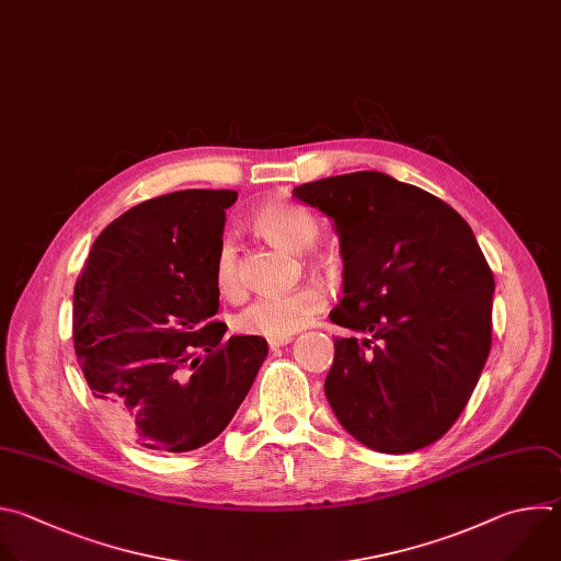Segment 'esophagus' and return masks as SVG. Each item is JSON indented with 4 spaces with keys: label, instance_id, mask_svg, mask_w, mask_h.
<instances>
[{
    "label": "esophagus",
    "instance_id": "esophagus-1",
    "mask_svg": "<svg viewBox=\"0 0 561 561\" xmlns=\"http://www.w3.org/2000/svg\"><path fill=\"white\" fill-rule=\"evenodd\" d=\"M291 343V335H285V339H270V347L272 350H278V347H285Z\"/></svg>",
    "mask_w": 561,
    "mask_h": 561
}]
</instances>
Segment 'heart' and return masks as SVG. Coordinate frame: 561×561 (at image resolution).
<instances>
[{
    "instance_id": "heart-1",
    "label": "heart",
    "mask_w": 561,
    "mask_h": 561,
    "mask_svg": "<svg viewBox=\"0 0 561 561\" xmlns=\"http://www.w3.org/2000/svg\"><path fill=\"white\" fill-rule=\"evenodd\" d=\"M252 226L274 245L291 252L305 254L311 252L320 239V226L316 216L294 203L272 201L261 205ZM305 263L316 274H329L333 270L331 259L320 254H305ZM211 280L216 291L226 300H241L245 294V280L241 272L239 250L232 239H222L214 254ZM327 305V298L320 287L305 285L285 294H270L256 298L248 309L237 318V329L252 335H265V339H285L307 327L313 316H318Z\"/></svg>"
}]
</instances>
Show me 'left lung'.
<instances>
[{"label": "left lung", "mask_w": 561, "mask_h": 561, "mask_svg": "<svg viewBox=\"0 0 561 561\" xmlns=\"http://www.w3.org/2000/svg\"><path fill=\"white\" fill-rule=\"evenodd\" d=\"M333 220L343 300L324 396L360 444L411 454L467 407L491 352L495 280L469 222L437 196L382 172L294 187Z\"/></svg>", "instance_id": "1"}]
</instances>
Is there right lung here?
<instances>
[{
	"mask_svg": "<svg viewBox=\"0 0 561 561\" xmlns=\"http://www.w3.org/2000/svg\"><path fill=\"white\" fill-rule=\"evenodd\" d=\"M234 190H181L144 201L96 237L75 285V354L105 417L154 451L211 442L245 400L261 335L211 320V263Z\"/></svg>",
	"mask_w": 561,
	"mask_h": 561,
	"instance_id": "obj_1",
	"label": "right lung"
}]
</instances>
